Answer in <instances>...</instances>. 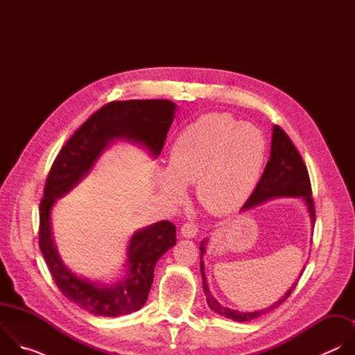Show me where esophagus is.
<instances>
[{"mask_svg": "<svg viewBox=\"0 0 355 355\" xmlns=\"http://www.w3.org/2000/svg\"><path fill=\"white\" fill-rule=\"evenodd\" d=\"M196 233H198V226H196L195 223L188 222V223H184L182 227H181V234H182L184 237H187V239L195 237Z\"/></svg>", "mask_w": 355, "mask_h": 355, "instance_id": "1", "label": "esophagus"}]
</instances>
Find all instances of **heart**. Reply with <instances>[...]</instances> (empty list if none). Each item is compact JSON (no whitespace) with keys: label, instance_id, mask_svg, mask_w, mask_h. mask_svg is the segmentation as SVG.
Listing matches in <instances>:
<instances>
[{"label":"heart","instance_id":"heart-1","mask_svg":"<svg viewBox=\"0 0 355 355\" xmlns=\"http://www.w3.org/2000/svg\"><path fill=\"white\" fill-rule=\"evenodd\" d=\"M266 151L267 141L259 128L227 114H208L175 139L168 168L159 173L162 192L180 202L184 187L196 184L202 208L212 215L230 214L254 191Z\"/></svg>","mask_w":355,"mask_h":355}]
</instances>
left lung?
I'll list each match as a JSON object with an SVG mask.
<instances>
[{"label": "left lung", "instance_id": "8db88e82", "mask_svg": "<svg viewBox=\"0 0 355 355\" xmlns=\"http://www.w3.org/2000/svg\"><path fill=\"white\" fill-rule=\"evenodd\" d=\"M279 196H296V198H303L306 202V207L312 219V223H315V202L312 198V187H311V180L308 174V168L303 163L299 151L296 150L295 144L289 139V136L278 126L275 125L272 129V140H271V155L270 160L266 166V170L257 184V187L252 191L250 198L247 199L245 204L243 205L241 211H247L252 207H257L263 202L272 199V198H279ZM205 244L207 240L200 243V274H202V288H204L205 296L208 306L218 315L225 316L227 319H232L234 322H248L252 319H257L259 316L271 312L272 309L278 308L282 302L286 300V297L292 293L297 282L292 285V288L278 300L274 305L270 308H266L263 311H256V312H237L233 309H229L212 296L205 271H204V254H205ZM303 271V270H302ZM303 272L299 274V278L302 277Z\"/></svg>", "mask_w": 355, "mask_h": 355}]
</instances>
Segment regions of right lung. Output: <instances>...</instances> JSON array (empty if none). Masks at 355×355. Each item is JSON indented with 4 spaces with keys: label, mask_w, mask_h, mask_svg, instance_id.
Wrapping results in <instances>:
<instances>
[{
    "label": "right lung",
    "mask_w": 355,
    "mask_h": 355,
    "mask_svg": "<svg viewBox=\"0 0 355 355\" xmlns=\"http://www.w3.org/2000/svg\"><path fill=\"white\" fill-rule=\"evenodd\" d=\"M168 99L114 101L94 112L67 140L49 171L39 207V247L62 293L95 316L116 318L139 311L147 300L155 267L175 244V226L162 220L137 230L128 245V274L114 285L91 282L62 261L52 236L50 214L58 198L74 188L115 139L140 143L157 157L175 118Z\"/></svg>",
    "instance_id": "add662e5"
}]
</instances>
